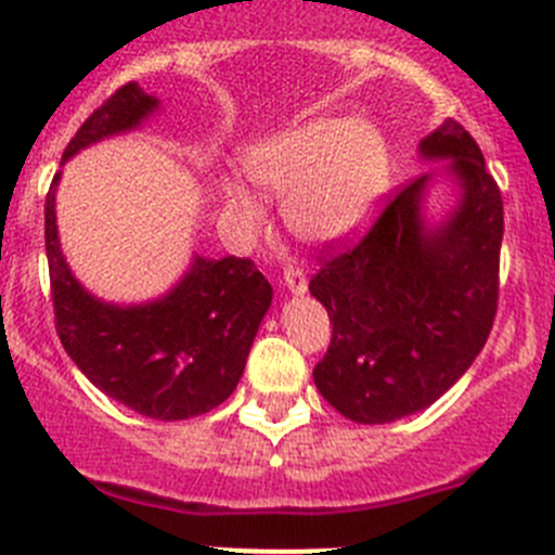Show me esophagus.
Here are the masks:
<instances>
[{
  "instance_id": "1",
  "label": "esophagus",
  "mask_w": 555,
  "mask_h": 555,
  "mask_svg": "<svg viewBox=\"0 0 555 555\" xmlns=\"http://www.w3.org/2000/svg\"><path fill=\"white\" fill-rule=\"evenodd\" d=\"M283 283H286V288L292 294H302L308 288V278L300 267H286V272H283Z\"/></svg>"
}]
</instances>
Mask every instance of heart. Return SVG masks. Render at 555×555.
Returning a JSON list of instances; mask_svg holds the SVG:
<instances>
[{
  "instance_id": "1",
  "label": "heart",
  "mask_w": 555,
  "mask_h": 555,
  "mask_svg": "<svg viewBox=\"0 0 555 555\" xmlns=\"http://www.w3.org/2000/svg\"><path fill=\"white\" fill-rule=\"evenodd\" d=\"M249 178L283 199L294 235L311 244L341 242L364 224L389 183V146L380 130L345 116H320L253 146ZM230 217L247 230L263 208L242 183L224 189Z\"/></svg>"
}]
</instances>
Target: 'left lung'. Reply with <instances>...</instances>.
Here are the masks:
<instances>
[{"instance_id":"1","label":"left lung","mask_w":555,"mask_h":555,"mask_svg":"<svg viewBox=\"0 0 555 555\" xmlns=\"http://www.w3.org/2000/svg\"><path fill=\"white\" fill-rule=\"evenodd\" d=\"M453 158L464 194L442 228L423 222L428 175L395 189L358 242L322 249L308 288L331 317L313 384L352 423H395L428 409L475 361L498 313L503 197L480 146L455 119L423 139Z\"/></svg>"}]
</instances>
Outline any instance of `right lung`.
<instances>
[{
	"label": "right lung",
	"instance_id": "obj_1",
	"mask_svg": "<svg viewBox=\"0 0 555 555\" xmlns=\"http://www.w3.org/2000/svg\"><path fill=\"white\" fill-rule=\"evenodd\" d=\"M158 107L139 82H127L96 107L63 160L94 141L132 130ZM43 210L49 286L63 350L107 397L150 420H189L208 414L233 395L272 286L249 258L219 261L194 255L183 281L146 306H111L86 292L68 272L55 224V183Z\"/></svg>",
	"mask_w": 555,
	"mask_h": 555
}]
</instances>
